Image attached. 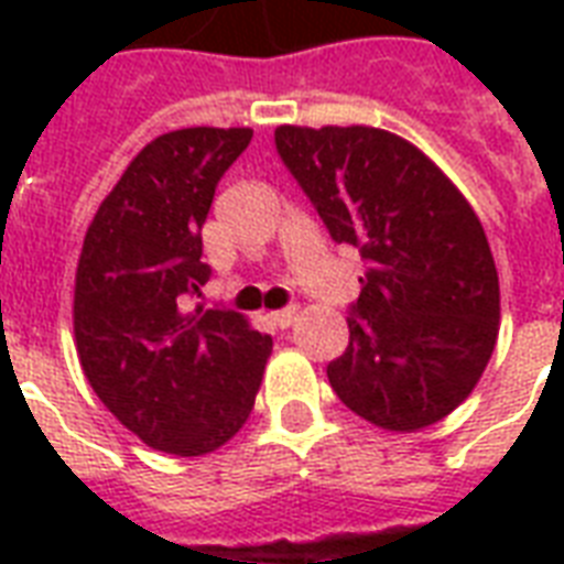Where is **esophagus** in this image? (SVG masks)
Segmentation results:
<instances>
[{
  "instance_id": "obj_1",
  "label": "esophagus",
  "mask_w": 564,
  "mask_h": 564,
  "mask_svg": "<svg viewBox=\"0 0 564 564\" xmlns=\"http://www.w3.org/2000/svg\"><path fill=\"white\" fill-rule=\"evenodd\" d=\"M295 316H299V307H283V310H274L272 322L278 327H290L292 322H295Z\"/></svg>"
}]
</instances>
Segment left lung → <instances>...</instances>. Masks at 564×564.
I'll list each match as a JSON object with an SVG mask.
<instances>
[{
	"instance_id": "left-lung-1",
	"label": "left lung",
	"mask_w": 564,
	"mask_h": 564,
	"mask_svg": "<svg viewBox=\"0 0 564 564\" xmlns=\"http://www.w3.org/2000/svg\"><path fill=\"white\" fill-rule=\"evenodd\" d=\"M274 145L334 242L366 263L348 348L327 366L334 392L383 430L436 424L471 394L498 339V269L477 213L380 128L281 126Z\"/></svg>"
}]
</instances>
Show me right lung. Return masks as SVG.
Masks as SVG:
<instances>
[{"instance_id": "right-lung-1", "label": "right lung", "mask_w": 564, "mask_h": 564, "mask_svg": "<svg viewBox=\"0 0 564 564\" xmlns=\"http://www.w3.org/2000/svg\"><path fill=\"white\" fill-rule=\"evenodd\" d=\"M251 128H181L137 154L84 237L75 345L99 401L154 451L202 456L254 406L272 336L234 310L184 313L210 278L202 225Z\"/></svg>"}]
</instances>
